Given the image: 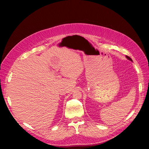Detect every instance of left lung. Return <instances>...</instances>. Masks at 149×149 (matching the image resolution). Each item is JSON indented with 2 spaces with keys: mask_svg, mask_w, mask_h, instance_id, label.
I'll return each instance as SVG.
<instances>
[{
  "mask_svg": "<svg viewBox=\"0 0 149 149\" xmlns=\"http://www.w3.org/2000/svg\"><path fill=\"white\" fill-rule=\"evenodd\" d=\"M126 58H127V59H128V60H130V61H132V58H130V57H129V56H126Z\"/></svg>",
  "mask_w": 149,
  "mask_h": 149,
  "instance_id": "left-lung-1",
  "label": "left lung"
}]
</instances>
